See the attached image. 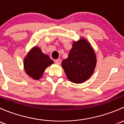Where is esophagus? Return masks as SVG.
<instances>
[{
	"mask_svg": "<svg viewBox=\"0 0 124 124\" xmlns=\"http://www.w3.org/2000/svg\"><path fill=\"white\" fill-rule=\"evenodd\" d=\"M54 62H55V63H56V64L59 65V64H61V60L60 59H57L55 60Z\"/></svg>",
	"mask_w": 124,
	"mask_h": 124,
	"instance_id": "obj_1",
	"label": "esophagus"
}]
</instances>
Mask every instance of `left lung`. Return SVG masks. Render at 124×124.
I'll return each instance as SVG.
<instances>
[{
  "mask_svg": "<svg viewBox=\"0 0 124 124\" xmlns=\"http://www.w3.org/2000/svg\"><path fill=\"white\" fill-rule=\"evenodd\" d=\"M97 59L92 46L85 38L74 41L68 58L62 67L71 82L81 83L90 78L96 67Z\"/></svg>",
  "mask_w": 124,
  "mask_h": 124,
  "instance_id": "8db88e82",
  "label": "left lung"
}]
</instances>
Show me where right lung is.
<instances>
[{
	"label": "right lung",
	"instance_id": "1",
	"mask_svg": "<svg viewBox=\"0 0 124 124\" xmlns=\"http://www.w3.org/2000/svg\"><path fill=\"white\" fill-rule=\"evenodd\" d=\"M53 63V61L49 56L44 54L38 47L32 48L24 59L26 74L35 80L41 78L46 68Z\"/></svg>",
	"mask_w": 124,
	"mask_h": 124
}]
</instances>
